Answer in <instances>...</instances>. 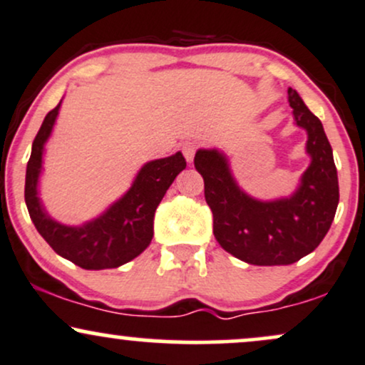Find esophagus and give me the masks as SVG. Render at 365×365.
<instances>
[{
    "mask_svg": "<svg viewBox=\"0 0 365 365\" xmlns=\"http://www.w3.org/2000/svg\"><path fill=\"white\" fill-rule=\"evenodd\" d=\"M195 150H197V142L195 140H187L182 144V153L183 156L188 163L194 161V156H195Z\"/></svg>",
    "mask_w": 365,
    "mask_h": 365,
    "instance_id": "obj_1",
    "label": "esophagus"
}]
</instances>
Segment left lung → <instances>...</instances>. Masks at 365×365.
Instances as JSON below:
<instances>
[{"mask_svg":"<svg viewBox=\"0 0 365 365\" xmlns=\"http://www.w3.org/2000/svg\"><path fill=\"white\" fill-rule=\"evenodd\" d=\"M288 103L295 123L307 132L305 150L311 156L293 195L257 200L238 187L223 153L199 149L194 158L217 244L255 266H287L311 254L328 233L340 200L333 149L321 120L297 91L288 89Z\"/></svg>","mask_w":365,"mask_h":365,"instance_id":"1","label":"left lung"}]
</instances>
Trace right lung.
<instances>
[{
    "label": "right lung",
    "mask_w": 365,
    "mask_h": 365,
    "mask_svg": "<svg viewBox=\"0 0 365 365\" xmlns=\"http://www.w3.org/2000/svg\"><path fill=\"white\" fill-rule=\"evenodd\" d=\"M61 101L46 115L32 142L31 159L25 173V204L37 232L61 257L82 269H110L132 261L148 249L154 235V212L173 180L187 161L182 153L154 159L142 166L132 187L111 204L101 216L82 226H66L44 211L37 195V182L43 170L46 140L60 111Z\"/></svg>",
    "instance_id": "right-lung-1"
}]
</instances>
